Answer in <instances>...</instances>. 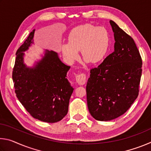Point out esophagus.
I'll return each mask as SVG.
<instances>
[{"instance_id":"obj_1","label":"esophagus","mask_w":151,"mask_h":151,"mask_svg":"<svg viewBox=\"0 0 151 151\" xmlns=\"http://www.w3.org/2000/svg\"><path fill=\"white\" fill-rule=\"evenodd\" d=\"M76 81L79 85H84L86 83V75L84 73L76 76Z\"/></svg>"}]
</instances>
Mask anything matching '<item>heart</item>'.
I'll return each instance as SVG.
<instances>
[{
    "label": "heart",
    "mask_w": 151,
    "mask_h": 151,
    "mask_svg": "<svg viewBox=\"0 0 151 151\" xmlns=\"http://www.w3.org/2000/svg\"><path fill=\"white\" fill-rule=\"evenodd\" d=\"M110 44L109 32L103 27L91 24L78 26L68 36V43L61 46L63 57L73 63L79 57L78 50L86 62L96 64L103 60Z\"/></svg>",
    "instance_id": "heart-1"
}]
</instances>
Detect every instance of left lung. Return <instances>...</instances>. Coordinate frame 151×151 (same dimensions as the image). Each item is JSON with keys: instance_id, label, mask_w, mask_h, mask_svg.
Instances as JSON below:
<instances>
[{"instance_id": "left-lung-1", "label": "left lung", "mask_w": 151, "mask_h": 151, "mask_svg": "<svg viewBox=\"0 0 151 151\" xmlns=\"http://www.w3.org/2000/svg\"><path fill=\"white\" fill-rule=\"evenodd\" d=\"M115 42L114 52L91 69L86 84L88 111L97 121L121 116L139 95L142 59L134 40L110 20Z\"/></svg>"}]
</instances>
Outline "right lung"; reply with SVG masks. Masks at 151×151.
<instances>
[{"label": "right lung", "instance_id": "obj_1", "mask_svg": "<svg viewBox=\"0 0 151 151\" xmlns=\"http://www.w3.org/2000/svg\"><path fill=\"white\" fill-rule=\"evenodd\" d=\"M34 29L16 53L12 71L15 93L19 101L33 118L54 123L68 112L74 91L66 78L70 66L64 64L58 53L45 50L41 59L32 66L24 62L25 53L34 44Z\"/></svg>", "mask_w": 151, "mask_h": 151}]
</instances>
